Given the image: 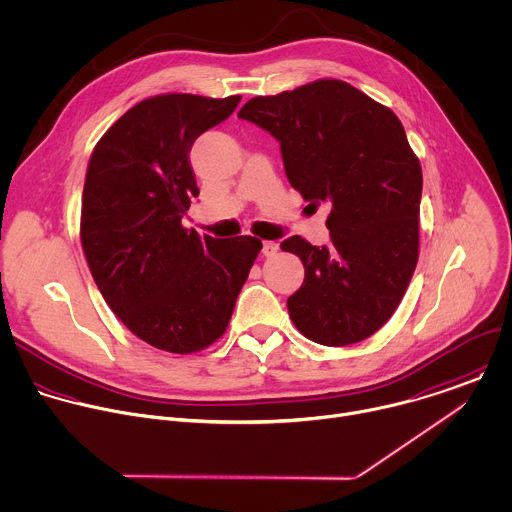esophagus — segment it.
Listing matches in <instances>:
<instances>
[{
	"label": "esophagus",
	"mask_w": 512,
	"mask_h": 512,
	"mask_svg": "<svg viewBox=\"0 0 512 512\" xmlns=\"http://www.w3.org/2000/svg\"><path fill=\"white\" fill-rule=\"evenodd\" d=\"M276 252H278V244H276V242H264V246H262V254H264L266 258L274 256Z\"/></svg>",
	"instance_id": "34e87169"
}]
</instances>
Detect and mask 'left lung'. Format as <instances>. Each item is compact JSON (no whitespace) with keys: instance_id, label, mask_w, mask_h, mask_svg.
Listing matches in <instances>:
<instances>
[{"instance_id":"8db88e82","label":"left lung","mask_w":512,"mask_h":512,"mask_svg":"<svg viewBox=\"0 0 512 512\" xmlns=\"http://www.w3.org/2000/svg\"><path fill=\"white\" fill-rule=\"evenodd\" d=\"M238 118L280 142L288 182L306 202L330 204L328 246L300 236L280 244L304 264L286 302L294 326L324 346L372 336L418 262L422 170L400 120L340 80L252 98Z\"/></svg>"}]
</instances>
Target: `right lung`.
I'll return each instance as SVG.
<instances>
[{"instance_id":"add662e5","label":"right lung","mask_w":512,"mask_h":512,"mask_svg":"<svg viewBox=\"0 0 512 512\" xmlns=\"http://www.w3.org/2000/svg\"><path fill=\"white\" fill-rule=\"evenodd\" d=\"M242 96L162 94L130 108L96 144L80 238L114 314L154 348L192 354L216 342L262 250L252 236L218 240L182 226L198 196L190 150Z\"/></svg>"}]
</instances>
